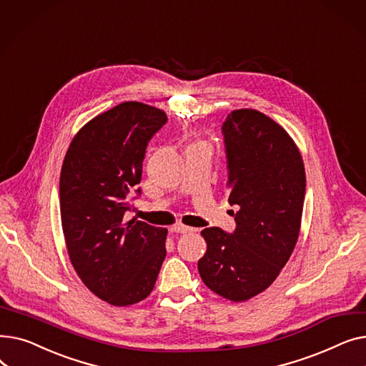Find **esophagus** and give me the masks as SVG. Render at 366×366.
Wrapping results in <instances>:
<instances>
[{
	"instance_id": "1",
	"label": "esophagus",
	"mask_w": 366,
	"mask_h": 366,
	"mask_svg": "<svg viewBox=\"0 0 366 366\" xmlns=\"http://www.w3.org/2000/svg\"><path fill=\"white\" fill-rule=\"evenodd\" d=\"M172 233H181V234H185V233H191V232H196V228L193 227H187V225H182V224H178V225H173L170 228Z\"/></svg>"
}]
</instances>
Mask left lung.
<instances>
[{
	"instance_id": "obj_1",
	"label": "left lung",
	"mask_w": 366,
	"mask_h": 366,
	"mask_svg": "<svg viewBox=\"0 0 366 366\" xmlns=\"http://www.w3.org/2000/svg\"><path fill=\"white\" fill-rule=\"evenodd\" d=\"M229 204L236 229L202 232L199 259L204 285L229 301L265 291L290 259L298 240L305 196L301 154L287 132L257 109H236L222 124Z\"/></svg>"
}]
</instances>
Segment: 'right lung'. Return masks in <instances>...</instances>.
I'll return each instance as SVG.
<instances>
[{
    "mask_svg": "<svg viewBox=\"0 0 366 366\" xmlns=\"http://www.w3.org/2000/svg\"><path fill=\"white\" fill-rule=\"evenodd\" d=\"M167 122L141 102H123L84 124L62 164L61 219L72 267L111 305L145 300L166 257L167 229L133 218L130 194H141L147 145Z\"/></svg>",
    "mask_w": 366,
    "mask_h": 366,
    "instance_id": "right-lung-1",
    "label": "right lung"
}]
</instances>
